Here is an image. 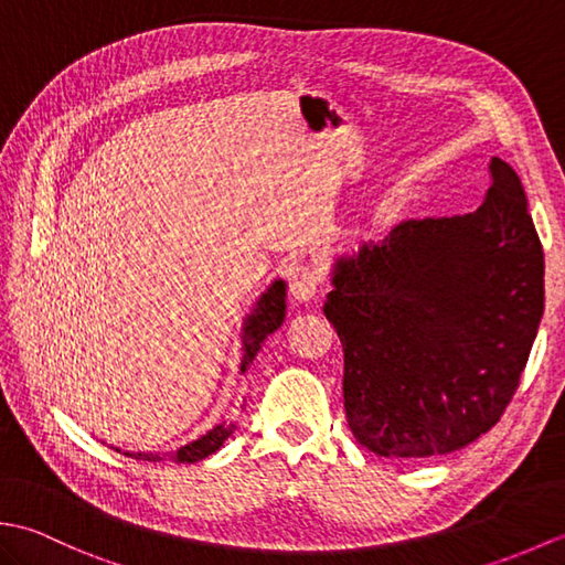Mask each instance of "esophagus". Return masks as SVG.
Here are the masks:
<instances>
[{"instance_id": "34e87169", "label": "esophagus", "mask_w": 565, "mask_h": 565, "mask_svg": "<svg viewBox=\"0 0 565 565\" xmlns=\"http://www.w3.org/2000/svg\"><path fill=\"white\" fill-rule=\"evenodd\" d=\"M320 274L313 267H296L289 279V291L298 303L316 301L320 294Z\"/></svg>"}]
</instances>
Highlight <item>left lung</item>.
Listing matches in <instances>:
<instances>
[{"label": "left lung", "mask_w": 565, "mask_h": 565, "mask_svg": "<svg viewBox=\"0 0 565 565\" xmlns=\"http://www.w3.org/2000/svg\"><path fill=\"white\" fill-rule=\"evenodd\" d=\"M483 206L395 225L334 257L326 318L344 413L369 451L423 459L493 427L544 316V249L518 172L488 162Z\"/></svg>", "instance_id": "1"}]
</instances>
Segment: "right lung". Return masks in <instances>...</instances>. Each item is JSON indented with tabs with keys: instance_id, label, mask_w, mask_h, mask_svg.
<instances>
[{
	"instance_id": "right-lung-1",
	"label": "right lung",
	"mask_w": 565,
	"mask_h": 565,
	"mask_svg": "<svg viewBox=\"0 0 565 565\" xmlns=\"http://www.w3.org/2000/svg\"><path fill=\"white\" fill-rule=\"evenodd\" d=\"M284 318H286V281L274 279L267 289L257 296V301L252 303L249 313L243 320V328H239V344H243L239 347V350H243V356H239V369H243V374L252 364V359H255L257 352L262 350L264 340L281 328ZM233 429H235V419H231V423H221L211 427L206 435L186 441L184 447H179L174 451H124L121 447H114V449L124 451L126 456H134L138 461L170 459V461H182V463L184 461L196 463L218 451Z\"/></svg>"
}]
</instances>
